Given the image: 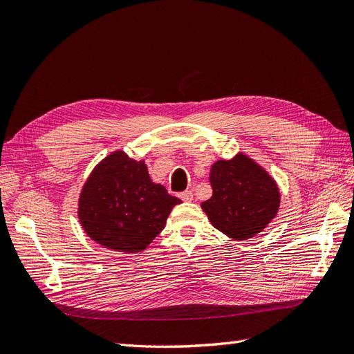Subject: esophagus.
<instances>
[{"instance_id": "34e87169", "label": "esophagus", "mask_w": 354, "mask_h": 354, "mask_svg": "<svg viewBox=\"0 0 354 354\" xmlns=\"http://www.w3.org/2000/svg\"><path fill=\"white\" fill-rule=\"evenodd\" d=\"M180 198H181V201H185V202H192V201H194V194H192V190H185V192H181V194H180Z\"/></svg>"}]
</instances>
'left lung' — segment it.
<instances>
[{"instance_id": "obj_1", "label": "left lung", "mask_w": 354, "mask_h": 354, "mask_svg": "<svg viewBox=\"0 0 354 354\" xmlns=\"http://www.w3.org/2000/svg\"><path fill=\"white\" fill-rule=\"evenodd\" d=\"M212 196L201 203L209 223L234 241L263 232L277 216L281 192L274 178L252 158L239 152L209 168Z\"/></svg>"}]
</instances>
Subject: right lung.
I'll use <instances>...</instances> for the list:
<instances>
[{"instance_id": "add662e5", "label": "right lung", "mask_w": 354, "mask_h": 354, "mask_svg": "<svg viewBox=\"0 0 354 354\" xmlns=\"http://www.w3.org/2000/svg\"><path fill=\"white\" fill-rule=\"evenodd\" d=\"M181 201L153 183L145 160L115 151L94 167L81 189L78 218L87 236L104 248L136 254L162 232Z\"/></svg>"}]
</instances>
